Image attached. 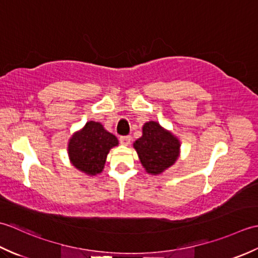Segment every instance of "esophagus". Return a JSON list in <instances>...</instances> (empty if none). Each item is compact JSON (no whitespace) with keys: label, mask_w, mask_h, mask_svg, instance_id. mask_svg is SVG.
<instances>
[{"label":"esophagus","mask_w":258,"mask_h":258,"mask_svg":"<svg viewBox=\"0 0 258 258\" xmlns=\"http://www.w3.org/2000/svg\"><path fill=\"white\" fill-rule=\"evenodd\" d=\"M119 142L122 145L127 146L131 143V136H120Z\"/></svg>","instance_id":"obj_1"}]
</instances>
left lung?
Here are the masks:
<instances>
[{
	"label": "left lung",
	"instance_id": "8db88e82",
	"mask_svg": "<svg viewBox=\"0 0 258 258\" xmlns=\"http://www.w3.org/2000/svg\"><path fill=\"white\" fill-rule=\"evenodd\" d=\"M142 132L141 138L133 144L142 166L151 175L163 174L179 157L178 138L155 120L146 122Z\"/></svg>",
	"mask_w": 258,
	"mask_h": 258
}]
</instances>
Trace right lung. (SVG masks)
I'll return each mask as SVG.
<instances>
[{
    "label": "right lung",
    "mask_w": 258,
    "mask_h": 258,
    "mask_svg": "<svg viewBox=\"0 0 258 258\" xmlns=\"http://www.w3.org/2000/svg\"><path fill=\"white\" fill-rule=\"evenodd\" d=\"M117 145L116 136L104 128L100 122L89 120L70 138L68 154L76 169L95 176L104 169L109 151Z\"/></svg>",
    "instance_id": "add662e5"
}]
</instances>
